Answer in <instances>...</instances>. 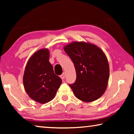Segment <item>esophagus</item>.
<instances>
[{"label": "esophagus", "instance_id": "obj_1", "mask_svg": "<svg viewBox=\"0 0 134 134\" xmlns=\"http://www.w3.org/2000/svg\"><path fill=\"white\" fill-rule=\"evenodd\" d=\"M60 77L62 79H64L65 78V72H63V73L60 76Z\"/></svg>", "mask_w": 134, "mask_h": 134}]
</instances>
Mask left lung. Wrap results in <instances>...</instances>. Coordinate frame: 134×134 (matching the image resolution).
<instances>
[{"label":"left lung","mask_w":134,"mask_h":134,"mask_svg":"<svg viewBox=\"0 0 134 134\" xmlns=\"http://www.w3.org/2000/svg\"><path fill=\"white\" fill-rule=\"evenodd\" d=\"M75 67L76 80L69 86L75 96L90 102L102 96L108 85L109 67L107 58L98 47L74 42L64 47Z\"/></svg>","instance_id":"obj_1"}]
</instances>
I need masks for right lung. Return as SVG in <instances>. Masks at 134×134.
<instances>
[{
	"instance_id": "right-lung-1",
	"label": "right lung",
	"mask_w": 134,
	"mask_h": 134,
	"mask_svg": "<svg viewBox=\"0 0 134 134\" xmlns=\"http://www.w3.org/2000/svg\"><path fill=\"white\" fill-rule=\"evenodd\" d=\"M48 49L38 51L28 60L23 77L24 88L32 99L46 103L55 97L62 83L49 62Z\"/></svg>"
}]
</instances>
